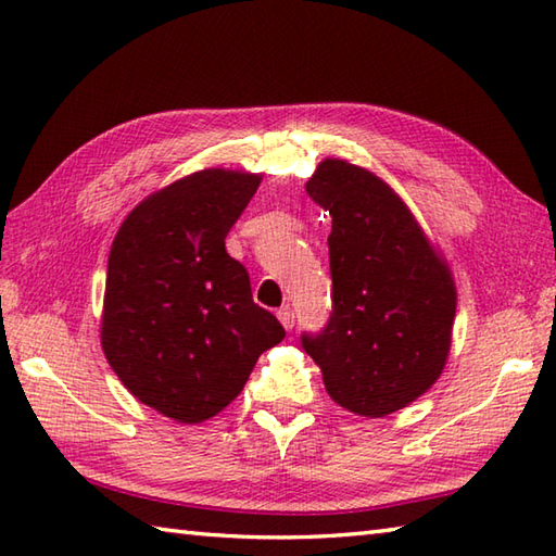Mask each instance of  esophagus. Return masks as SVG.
I'll return each instance as SVG.
<instances>
[{
	"mask_svg": "<svg viewBox=\"0 0 556 556\" xmlns=\"http://www.w3.org/2000/svg\"><path fill=\"white\" fill-rule=\"evenodd\" d=\"M277 317H279V323L285 325V329H293V325H296V313H293L291 305H281V308L277 311Z\"/></svg>",
	"mask_w": 556,
	"mask_h": 556,
	"instance_id": "1",
	"label": "esophagus"
}]
</instances>
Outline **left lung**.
I'll list each match as a JSON object with an SVG mask.
<instances>
[{"mask_svg": "<svg viewBox=\"0 0 556 556\" xmlns=\"http://www.w3.org/2000/svg\"><path fill=\"white\" fill-rule=\"evenodd\" d=\"M305 188L332 215V313L301 344L339 406L389 416L428 392L444 368L454 279L404 200L375 174L325 160Z\"/></svg>", "mask_w": 556, "mask_h": 556, "instance_id": "obj_1", "label": "left lung"}]
</instances>
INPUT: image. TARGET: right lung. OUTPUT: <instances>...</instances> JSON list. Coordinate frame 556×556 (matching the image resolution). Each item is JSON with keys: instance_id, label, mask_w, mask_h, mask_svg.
Listing matches in <instances>:
<instances>
[{"instance_id": "obj_1", "label": "right lung", "mask_w": 556, "mask_h": 556, "mask_svg": "<svg viewBox=\"0 0 556 556\" xmlns=\"http://www.w3.org/2000/svg\"><path fill=\"white\" fill-rule=\"evenodd\" d=\"M257 186L195 172L143 200L112 243L102 351L128 392L179 422L217 416L287 334L224 245Z\"/></svg>"}]
</instances>
